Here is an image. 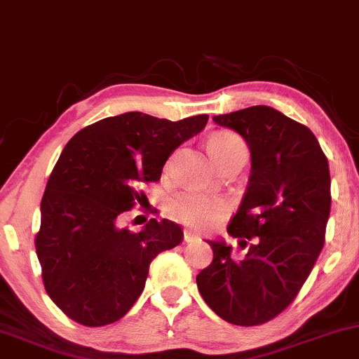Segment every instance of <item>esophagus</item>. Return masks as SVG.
Masks as SVG:
<instances>
[{"instance_id": "obj_1", "label": "esophagus", "mask_w": 359, "mask_h": 359, "mask_svg": "<svg viewBox=\"0 0 359 359\" xmlns=\"http://www.w3.org/2000/svg\"><path fill=\"white\" fill-rule=\"evenodd\" d=\"M184 241L185 243H197V241H201V237L191 231H184Z\"/></svg>"}]
</instances>
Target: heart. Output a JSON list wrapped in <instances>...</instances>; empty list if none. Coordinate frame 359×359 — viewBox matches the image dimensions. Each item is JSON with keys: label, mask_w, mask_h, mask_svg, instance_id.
Segmentation results:
<instances>
[{"label": "heart", "mask_w": 359, "mask_h": 359, "mask_svg": "<svg viewBox=\"0 0 359 359\" xmlns=\"http://www.w3.org/2000/svg\"><path fill=\"white\" fill-rule=\"evenodd\" d=\"M241 145H244V142L231 132L215 133L209 140V150L217 163L227 152ZM229 207L231 204L224 197L197 191H185L177 194L167 202V212L174 221L184 224V226L207 229L215 221H219L224 214H227Z\"/></svg>", "instance_id": "heart-1"}]
</instances>
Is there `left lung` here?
Segmentation results:
<instances>
[{
  "label": "left lung",
  "instance_id": "1",
  "mask_svg": "<svg viewBox=\"0 0 359 359\" xmlns=\"http://www.w3.org/2000/svg\"><path fill=\"white\" fill-rule=\"evenodd\" d=\"M239 132L250 150L248 191L227 232L243 257L212 243L214 259L197 276L201 296L237 326L264 325L287 308L316 264L331 210L327 158L303 123L256 105L214 116Z\"/></svg>",
  "mask_w": 359,
  "mask_h": 359
}]
</instances>
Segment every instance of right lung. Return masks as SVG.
<instances>
[{
	"label": "right lung",
	"mask_w": 359,
	"mask_h": 359,
	"mask_svg": "<svg viewBox=\"0 0 359 359\" xmlns=\"http://www.w3.org/2000/svg\"><path fill=\"white\" fill-rule=\"evenodd\" d=\"M207 120L128 111L88 125L65 145L43 194L34 248L46 292L73 321L95 327L123 318L150 262L182 243V229L167 219L130 232L116 217L144 201L138 187L158 182L168 155Z\"/></svg>",
	"instance_id": "right-lung-1"
}]
</instances>
